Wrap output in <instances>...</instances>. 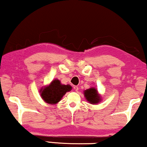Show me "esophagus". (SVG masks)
<instances>
[{
  "label": "esophagus",
  "instance_id": "34e87169",
  "mask_svg": "<svg viewBox=\"0 0 147 147\" xmlns=\"http://www.w3.org/2000/svg\"><path fill=\"white\" fill-rule=\"evenodd\" d=\"M74 90H75L76 92H78V90H79V88H78V86H74Z\"/></svg>",
  "mask_w": 147,
  "mask_h": 147
}]
</instances>
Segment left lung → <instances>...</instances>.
Here are the masks:
<instances>
[{
	"mask_svg": "<svg viewBox=\"0 0 147 147\" xmlns=\"http://www.w3.org/2000/svg\"><path fill=\"white\" fill-rule=\"evenodd\" d=\"M84 96L86 100L90 102V104H96L100 102V96L98 95L97 90L94 88H90L84 91Z\"/></svg>",
	"mask_w": 147,
	"mask_h": 147,
	"instance_id": "left-lung-1",
	"label": "left lung"
}]
</instances>
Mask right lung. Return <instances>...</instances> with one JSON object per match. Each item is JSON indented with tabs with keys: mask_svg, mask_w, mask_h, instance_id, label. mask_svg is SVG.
Instances as JSON below:
<instances>
[{
	"mask_svg": "<svg viewBox=\"0 0 147 147\" xmlns=\"http://www.w3.org/2000/svg\"><path fill=\"white\" fill-rule=\"evenodd\" d=\"M71 90L70 85H63L58 80H55L47 87L41 89V96L48 104H57L67 92Z\"/></svg>",
	"mask_w": 147,
	"mask_h": 147,
	"instance_id": "1",
	"label": "right lung"
}]
</instances>
